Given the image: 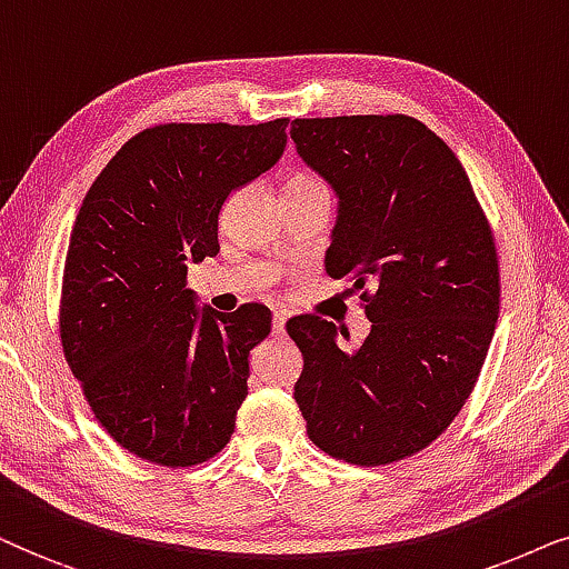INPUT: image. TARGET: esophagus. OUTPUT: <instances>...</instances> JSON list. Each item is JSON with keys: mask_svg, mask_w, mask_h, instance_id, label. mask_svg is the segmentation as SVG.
<instances>
[{"mask_svg": "<svg viewBox=\"0 0 569 569\" xmlns=\"http://www.w3.org/2000/svg\"><path fill=\"white\" fill-rule=\"evenodd\" d=\"M286 322H289V312H276V320H272V332H276V336H283Z\"/></svg>", "mask_w": 569, "mask_h": 569, "instance_id": "esophagus-1", "label": "esophagus"}]
</instances>
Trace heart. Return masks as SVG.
Instances as JSON below:
<instances>
[{
    "instance_id": "b5f03b06",
    "label": "heart",
    "mask_w": 569,
    "mask_h": 569,
    "mask_svg": "<svg viewBox=\"0 0 569 569\" xmlns=\"http://www.w3.org/2000/svg\"><path fill=\"white\" fill-rule=\"evenodd\" d=\"M301 181H309V179H301Z\"/></svg>"
}]
</instances>
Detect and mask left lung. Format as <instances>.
<instances>
[{
  "instance_id": "8db88e82",
  "label": "left lung",
  "mask_w": 569,
  "mask_h": 569,
  "mask_svg": "<svg viewBox=\"0 0 569 569\" xmlns=\"http://www.w3.org/2000/svg\"><path fill=\"white\" fill-rule=\"evenodd\" d=\"M291 140L338 197L325 270L351 280L372 322L343 351L332 322L289 320L305 356L293 398L328 456L396 463L471 396L499 315L495 239L466 169L419 119H293Z\"/></svg>"
}]
</instances>
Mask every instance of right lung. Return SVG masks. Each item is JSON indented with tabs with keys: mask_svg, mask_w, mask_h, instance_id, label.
<instances>
[{
	"mask_svg": "<svg viewBox=\"0 0 569 569\" xmlns=\"http://www.w3.org/2000/svg\"><path fill=\"white\" fill-rule=\"evenodd\" d=\"M286 127H153L82 200L64 260L62 348L101 427L150 463L197 466L233 435L249 353L272 315L200 309L187 264L218 254L223 202L278 163Z\"/></svg>",
	"mask_w": 569,
	"mask_h": 569,
	"instance_id": "obj_1",
	"label": "right lung"
}]
</instances>
